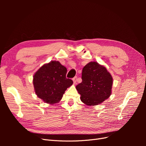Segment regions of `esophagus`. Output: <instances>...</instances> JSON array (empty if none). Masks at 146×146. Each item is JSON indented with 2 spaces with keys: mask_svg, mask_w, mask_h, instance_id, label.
<instances>
[{
  "mask_svg": "<svg viewBox=\"0 0 146 146\" xmlns=\"http://www.w3.org/2000/svg\"><path fill=\"white\" fill-rule=\"evenodd\" d=\"M77 77H75L74 78H73V79H72V80H73V82H74V84H76V82H77Z\"/></svg>",
  "mask_w": 146,
  "mask_h": 146,
  "instance_id": "34e87169",
  "label": "esophagus"
}]
</instances>
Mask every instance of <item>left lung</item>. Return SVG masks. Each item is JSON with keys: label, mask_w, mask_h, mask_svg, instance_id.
Instances as JSON below:
<instances>
[{"label": "left lung", "mask_w": 146, "mask_h": 146, "mask_svg": "<svg viewBox=\"0 0 146 146\" xmlns=\"http://www.w3.org/2000/svg\"><path fill=\"white\" fill-rule=\"evenodd\" d=\"M82 79L76 89L86 105H99L111 95L113 78L104 66L97 62L88 63L83 68Z\"/></svg>", "instance_id": "left-lung-1"}]
</instances>
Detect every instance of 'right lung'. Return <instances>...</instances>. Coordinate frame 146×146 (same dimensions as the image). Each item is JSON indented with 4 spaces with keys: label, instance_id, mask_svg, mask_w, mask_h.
<instances>
[{
    "label": "right lung",
    "instance_id": "1",
    "mask_svg": "<svg viewBox=\"0 0 146 146\" xmlns=\"http://www.w3.org/2000/svg\"><path fill=\"white\" fill-rule=\"evenodd\" d=\"M67 69L60 62L52 61L44 64L33 76L36 94L44 102L54 104L61 99L73 81L66 77Z\"/></svg>",
    "mask_w": 146,
    "mask_h": 146
}]
</instances>
